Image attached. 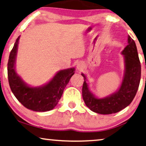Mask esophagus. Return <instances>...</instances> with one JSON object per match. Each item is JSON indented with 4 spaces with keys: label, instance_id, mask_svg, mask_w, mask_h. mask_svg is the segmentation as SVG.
I'll list each match as a JSON object with an SVG mask.
<instances>
[{
    "label": "esophagus",
    "instance_id": "esophagus-1",
    "mask_svg": "<svg viewBox=\"0 0 146 146\" xmlns=\"http://www.w3.org/2000/svg\"><path fill=\"white\" fill-rule=\"evenodd\" d=\"M77 69H78V71H81L84 69V65L82 63H78L77 65Z\"/></svg>",
    "mask_w": 146,
    "mask_h": 146
}]
</instances>
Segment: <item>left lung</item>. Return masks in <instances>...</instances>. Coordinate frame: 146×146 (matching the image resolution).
<instances>
[{
  "label": "left lung",
  "instance_id": "obj_1",
  "mask_svg": "<svg viewBox=\"0 0 146 146\" xmlns=\"http://www.w3.org/2000/svg\"><path fill=\"white\" fill-rule=\"evenodd\" d=\"M128 45L121 54L125 60V72L121 86L116 92L104 98L96 97L89 90L84 74L82 94L86 106L91 111L103 115L115 113L127 107L133 100L140 84L141 65L136 43L130 36Z\"/></svg>",
  "mask_w": 146,
  "mask_h": 146
}]
</instances>
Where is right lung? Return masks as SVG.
Segmentation results:
<instances>
[{
    "label": "right lung",
    "instance_id": "add662e5",
    "mask_svg": "<svg viewBox=\"0 0 146 146\" xmlns=\"http://www.w3.org/2000/svg\"><path fill=\"white\" fill-rule=\"evenodd\" d=\"M19 37L20 36L15 42L8 62V77L11 90L17 100L29 110L39 112L52 110L58 104L75 69L72 67L59 71L43 86H29L17 75L15 69Z\"/></svg>",
    "mask_w": 146,
    "mask_h": 146
}]
</instances>
